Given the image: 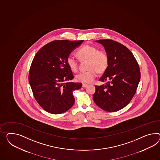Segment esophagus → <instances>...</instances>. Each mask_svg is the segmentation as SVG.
Segmentation results:
<instances>
[{"instance_id": "1", "label": "esophagus", "mask_w": 160, "mask_h": 160, "mask_svg": "<svg viewBox=\"0 0 160 160\" xmlns=\"http://www.w3.org/2000/svg\"><path fill=\"white\" fill-rule=\"evenodd\" d=\"M88 85H87V84L83 83V84H82V87H83V88H86V87L88 86Z\"/></svg>"}]
</instances>
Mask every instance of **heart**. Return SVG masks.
<instances>
[{"label":"heart","mask_w":160,"mask_h":160,"mask_svg":"<svg viewBox=\"0 0 160 160\" xmlns=\"http://www.w3.org/2000/svg\"><path fill=\"white\" fill-rule=\"evenodd\" d=\"M77 55L81 61L87 62V68L89 70L81 72L76 75V80L83 83H90L97 77L98 73L103 72L108 66L109 59L106 52L89 45L83 46L77 50ZM67 65L72 71L78 70V61L71 56L67 58Z\"/></svg>","instance_id":"obj_1"}]
</instances>
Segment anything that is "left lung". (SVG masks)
<instances>
[{"label":"left lung","instance_id":"1","mask_svg":"<svg viewBox=\"0 0 160 160\" xmlns=\"http://www.w3.org/2000/svg\"><path fill=\"white\" fill-rule=\"evenodd\" d=\"M109 59L108 66L100 81L106 83L96 85L93 95L94 102L108 112L120 110L127 106L135 94L140 79L139 66L127 47L111 39H101Z\"/></svg>","mask_w":160,"mask_h":160}]
</instances>
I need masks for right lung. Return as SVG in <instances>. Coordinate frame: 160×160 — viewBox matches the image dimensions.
Wrapping results in <instances>:
<instances>
[{"instance_id":"1","label":"right lung","mask_w":160,"mask_h":160,"mask_svg":"<svg viewBox=\"0 0 160 160\" xmlns=\"http://www.w3.org/2000/svg\"><path fill=\"white\" fill-rule=\"evenodd\" d=\"M81 41L56 40L43 46L33 59L28 80L34 98L43 109L53 114L68 110L74 105L73 91L81 83L66 82L74 78L67 58Z\"/></svg>"}]
</instances>
